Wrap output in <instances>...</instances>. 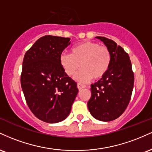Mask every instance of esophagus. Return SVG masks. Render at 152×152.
Returning <instances> with one entry per match:
<instances>
[{"label":"esophagus","instance_id":"esophagus-1","mask_svg":"<svg viewBox=\"0 0 152 152\" xmlns=\"http://www.w3.org/2000/svg\"><path fill=\"white\" fill-rule=\"evenodd\" d=\"M77 87H78V88L79 90H81V89H82V88H86V85H84V84H81V83H78V84H77Z\"/></svg>","mask_w":152,"mask_h":152}]
</instances>
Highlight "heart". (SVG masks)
I'll use <instances>...</instances> for the list:
<instances>
[{"label": "heart", "instance_id": "heart-1", "mask_svg": "<svg viewBox=\"0 0 152 152\" xmlns=\"http://www.w3.org/2000/svg\"><path fill=\"white\" fill-rule=\"evenodd\" d=\"M111 62L109 48L94 41L79 43L71 49V54L63 53L60 57L61 65L68 76H73L81 68L74 77L81 82L102 78L109 70Z\"/></svg>", "mask_w": 152, "mask_h": 152}]
</instances>
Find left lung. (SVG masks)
<instances>
[{
  "mask_svg": "<svg viewBox=\"0 0 152 152\" xmlns=\"http://www.w3.org/2000/svg\"><path fill=\"white\" fill-rule=\"evenodd\" d=\"M110 50L111 62L105 76L91 85V97L88 102L91 114L96 119L110 121L124 112L132 97L134 75L128 53L113 40L96 37Z\"/></svg>",
  "mask_w": 152,
  "mask_h": 152,
  "instance_id": "obj_1",
  "label": "left lung"
}]
</instances>
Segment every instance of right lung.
<instances>
[{"label":"right lung","mask_w":152,"mask_h":152,"mask_svg":"<svg viewBox=\"0 0 152 152\" xmlns=\"http://www.w3.org/2000/svg\"><path fill=\"white\" fill-rule=\"evenodd\" d=\"M69 38L45 36L26 51L20 83L27 105L38 119L58 123L71 112L78 89L64 72L61 53L70 45Z\"/></svg>","instance_id":"right-lung-1"}]
</instances>
